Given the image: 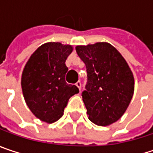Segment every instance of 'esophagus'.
I'll list each match as a JSON object with an SVG mask.
<instances>
[{"label":"esophagus","instance_id":"esophagus-1","mask_svg":"<svg viewBox=\"0 0 153 153\" xmlns=\"http://www.w3.org/2000/svg\"><path fill=\"white\" fill-rule=\"evenodd\" d=\"M76 86H77V88L81 91V87H82V83H81V82H80V81H78V82L76 83Z\"/></svg>","mask_w":153,"mask_h":153}]
</instances>
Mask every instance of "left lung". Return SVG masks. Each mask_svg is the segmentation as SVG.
I'll return each instance as SVG.
<instances>
[{
    "mask_svg": "<svg viewBox=\"0 0 153 153\" xmlns=\"http://www.w3.org/2000/svg\"><path fill=\"white\" fill-rule=\"evenodd\" d=\"M85 63L87 83L82 93L89 119L110 126L126 112L134 92V77L122 55L108 42L76 47Z\"/></svg>",
    "mask_w": 153,
    "mask_h": 153,
    "instance_id": "1",
    "label": "left lung"
}]
</instances>
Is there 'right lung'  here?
Listing matches in <instances>:
<instances>
[{"instance_id":"right-lung-1","label":"right lung","mask_w":153,"mask_h":153,"mask_svg":"<svg viewBox=\"0 0 153 153\" xmlns=\"http://www.w3.org/2000/svg\"><path fill=\"white\" fill-rule=\"evenodd\" d=\"M73 50L71 45L47 42L29 57L22 75V89L29 110L48 124L63 115L69 99L79 92L76 85L68 84L65 61Z\"/></svg>"}]
</instances>
